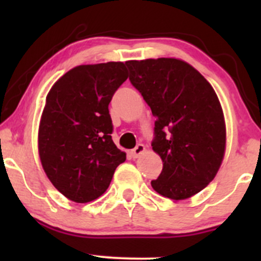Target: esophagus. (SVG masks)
<instances>
[{"mask_svg": "<svg viewBox=\"0 0 261 261\" xmlns=\"http://www.w3.org/2000/svg\"><path fill=\"white\" fill-rule=\"evenodd\" d=\"M143 151H145V146H143L142 143H139V145H137L136 147L131 151V157L137 158L141 153H143Z\"/></svg>", "mask_w": 261, "mask_h": 261, "instance_id": "34e87169", "label": "esophagus"}]
</instances>
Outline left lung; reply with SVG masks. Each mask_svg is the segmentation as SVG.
<instances>
[{
    "mask_svg": "<svg viewBox=\"0 0 261 261\" xmlns=\"http://www.w3.org/2000/svg\"><path fill=\"white\" fill-rule=\"evenodd\" d=\"M131 85L151 108L152 148L163 169L152 188L161 195L184 200L214 180L226 147L222 108L199 71L176 59L125 62Z\"/></svg>",
    "mask_w": 261,
    "mask_h": 261,
    "instance_id": "1",
    "label": "left lung"
}]
</instances>
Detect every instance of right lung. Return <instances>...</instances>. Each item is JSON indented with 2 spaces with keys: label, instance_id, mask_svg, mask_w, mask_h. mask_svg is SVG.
<instances>
[{
  "label": "right lung",
  "instance_id": "add662e5",
  "mask_svg": "<svg viewBox=\"0 0 261 261\" xmlns=\"http://www.w3.org/2000/svg\"><path fill=\"white\" fill-rule=\"evenodd\" d=\"M127 80L124 62L81 65L46 97L39 125V155L62 195L85 203L106 193L126 153L113 142L109 103Z\"/></svg>",
  "mask_w": 261,
  "mask_h": 261
}]
</instances>
